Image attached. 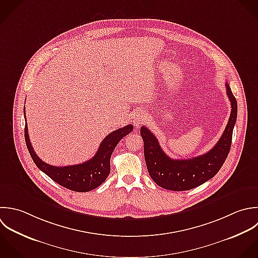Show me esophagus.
<instances>
[{"instance_id": "obj_1", "label": "esophagus", "mask_w": 258, "mask_h": 258, "mask_svg": "<svg viewBox=\"0 0 258 258\" xmlns=\"http://www.w3.org/2000/svg\"><path fill=\"white\" fill-rule=\"evenodd\" d=\"M147 120V113L145 111H138L134 117H133V122L136 126H140L141 124L145 123Z\"/></svg>"}]
</instances>
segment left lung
Instances as JSON below:
<instances>
[{"mask_svg": "<svg viewBox=\"0 0 258 258\" xmlns=\"http://www.w3.org/2000/svg\"><path fill=\"white\" fill-rule=\"evenodd\" d=\"M225 85L231 102L230 117L220 140L208 153L187 160L171 159L164 153L155 135L147 126L141 127L147 168L158 186L171 191H187L204 184L219 172L229 154L237 118L236 98L229 84L226 82Z\"/></svg>", "mask_w": 258, "mask_h": 258, "instance_id": "obj_1", "label": "left lung"}]
</instances>
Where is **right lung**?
Listing matches in <instances>:
<instances>
[{
  "label": "right lung",
  "instance_id": "add662e5",
  "mask_svg": "<svg viewBox=\"0 0 258 258\" xmlns=\"http://www.w3.org/2000/svg\"><path fill=\"white\" fill-rule=\"evenodd\" d=\"M25 116V109H24ZM133 124L115 130L104 138L95 156L90 160L73 166L56 167L43 162L31 145L27 121L25 122V141L36 166L60 186L75 192H88L100 186L110 172V157L119 141L133 131Z\"/></svg>",
  "mask_w": 258,
  "mask_h": 258
}]
</instances>
